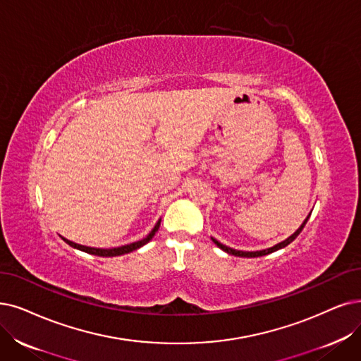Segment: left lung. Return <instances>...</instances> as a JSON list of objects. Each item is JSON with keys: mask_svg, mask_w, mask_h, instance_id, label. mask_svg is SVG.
Returning <instances> with one entry per match:
<instances>
[{"mask_svg": "<svg viewBox=\"0 0 361 361\" xmlns=\"http://www.w3.org/2000/svg\"><path fill=\"white\" fill-rule=\"evenodd\" d=\"M310 216H311V213L307 216V219L302 222V225L295 231V233L290 235V237H287L286 240H283V241H280V243H277L276 246H272V247H268V249H264V250H256V252H244V250H237V249H233V247H228V246H225V244H222V243H219L218 240L216 238H213L212 237V241L216 244V246H218L219 249H222L224 252H226V253H229V255H234V256H240V257H259V256H265V255H269V253H272V252H277V250H280V249H283V247H286L287 244H290L299 234H300V231L304 229V226H305V224L308 222V219H310Z\"/></svg>", "mask_w": 361, "mask_h": 361, "instance_id": "1", "label": "left lung"}]
</instances>
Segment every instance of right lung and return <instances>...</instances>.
I'll return each mask as SVG.
<instances>
[{
  "label": "right lung",
  "mask_w": 361,
  "mask_h": 361,
  "mask_svg": "<svg viewBox=\"0 0 361 361\" xmlns=\"http://www.w3.org/2000/svg\"><path fill=\"white\" fill-rule=\"evenodd\" d=\"M160 224H161V219H158V222L155 224V226L151 229V233L145 237L142 238L139 241H135V243H130V244H124V246H120V247H112V249H97V247H89V246H81V244H77L74 241H69L66 238H63V241L66 244H69L71 247L74 249H78L81 252H85V253H90V255H96V256H102V257H112V256H121V255H126V253H130L133 250H137L139 247L145 246L147 243H149L152 240V237L155 235V233L158 231V228H160Z\"/></svg>",
  "instance_id": "obj_1"
}]
</instances>
